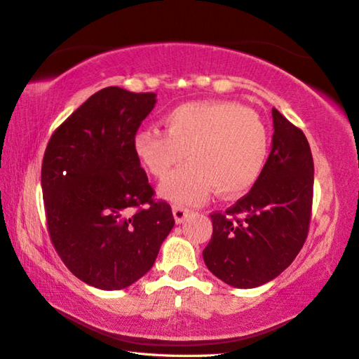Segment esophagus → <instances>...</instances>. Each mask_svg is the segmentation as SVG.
<instances>
[{
    "mask_svg": "<svg viewBox=\"0 0 359 359\" xmlns=\"http://www.w3.org/2000/svg\"><path fill=\"white\" fill-rule=\"evenodd\" d=\"M192 214V210H189L186 208H181V206H175L173 208V217H175V222L178 224H181L182 222H186V218L190 217Z\"/></svg>",
    "mask_w": 359,
    "mask_h": 359,
    "instance_id": "esophagus-1",
    "label": "esophagus"
}]
</instances>
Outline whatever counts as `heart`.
I'll return each instance as SVG.
<instances>
[{"instance_id":"1","label":"heart","mask_w":359,"mask_h":359,"mask_svg":"<svg viewBox=\"0 0 359 359\" xmlns=\"http://www.w3.org/2000/svg\"><path fill=\"white\" fill-rule=\"evenodd\" d=\"M165 130H139L135 150L156 178H164L184 156L186 165L159 184L164 200L194 206L212 189L223 198L246 194L265 169L269 136L265 122L233 102H187L164 116Z\"/></svg>"}]
</instances>
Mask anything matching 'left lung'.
Here are the masks:
<instances>
[{"label":"left lung","instance_id":"8db88e82","mask_svg":"<svg viewBox=\"0 0 359 359\" xmlns=\"http://www.w3.org/2000/svg\"><path fill=\"white\" fill-rule=\"evenodd\" d=\"M271 153L259 181L226 212H214L203 259L236 288L276 279L296 259L309 233L314 165L301 128L273 108Z\"/></svg>","mask_w":359,"mask_h":359}]
</instances>
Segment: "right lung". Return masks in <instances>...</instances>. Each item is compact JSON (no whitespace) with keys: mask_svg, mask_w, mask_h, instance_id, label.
Segmentation results:
<instances>
[{"mask_svg":"<svg viewBox=\"0 0 359 359\" xmlns=\"http://www.w3.org/2000/svg\"><path fill=\"white\" fill-rule=\"evenodd\" d=\"M155 104V93L104 88L48 142L41 189L50 241L69 271L94 288L122 290L141 279L175 224L169 204L153 200L135 150Z\"/></svg>","mask_w":359,"mask_h":359,"instance_id":"obj_1","label":"right lung"}]
</instances>
